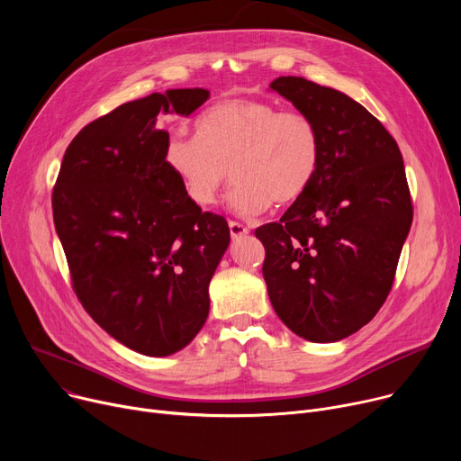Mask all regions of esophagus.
I'll use <instances>...</instances> for the list:
<instances>
[{"mask_svg":"<svg viewBox=\"0 0 461 461\" xmlns=\"http://www.w3.org/2000/svg\"><path fill=\"white\" fill-rule=\"evenodd\" d=\"M230 233H231V239H240V237H247L249 235V228L243 226L240 222H230Z\"/></svg>","mask_w":461,"mask_h":461,"instance_id":"esophagus-1","label":"esophagus"}]
</instances>
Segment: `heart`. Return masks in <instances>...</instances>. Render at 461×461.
I'll use <instances>...</instances> for the list:
<instances>
[{"instance_id": "b5f03b06", "label": "heart", "mask_w": 461, "mask_h": 461, "mask_svg": "<svg viewBox=\"0 0 461 461\" xmlns=\"http://www.w3.org/2000/svg\"><path fill=\"white\" fill-rule=\"evenodd\" d=\"M196 140L174 136L164 160L188 200L212 207L230 174V207L252 216L273 202L297 200L318 169V127L301 112H280L256 99H230L196 119Z\"/></svg>"}]
</instances>
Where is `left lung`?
<instances>
[{"mask_svg": "<svg viewBox=\"0 0 461 461\" xmlns=\"http://www.w3.org/2000/svg\"><path fill=\"white\" fill-rule=\"evenodd\" d=\"M271 89L318 127L310 185L280 222L256 237L263 278L284 325L310 342L344 340L374 320L389 295L413 205L396 140L342 91L301 77Z\"/></svg>", "mask_w": 461, "mask_h": 461, "instance_id": "1", "label": "left lung"}]
</instances>
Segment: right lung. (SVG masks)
Instances as JSON below:
<instances>
[{
  "label": "right lung",
  "mask_w": 461,
  "mask_h": 461,
  "mask_svg": "<svg viewBox=\"0 0 461 461\" xmlns=\"http://www.w3.org/2000/svg\"><path fill=\"white\" fill-rule=\"evenodd\" d=\"M209 91L167 89L86 125L52 194L58 237L86 312L148 357L188 346L209 316V282L228 245L224 216L203 212L164 160L158 113L190 115Z\"/></svg>",
  "instance_id": "obj_1"
}]
</instances>
